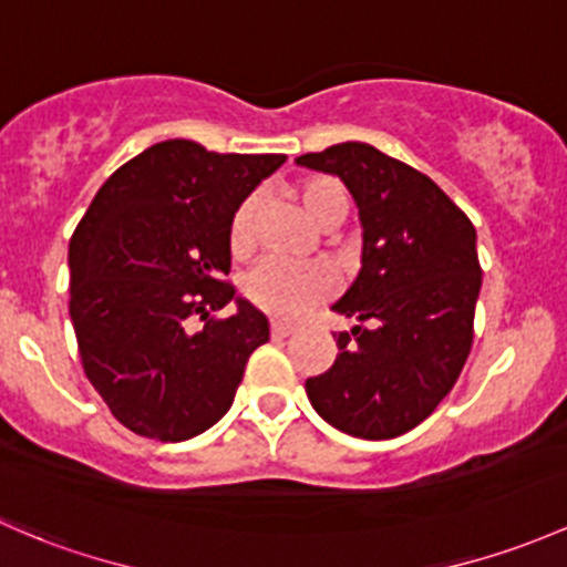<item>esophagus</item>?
Returning a JSON list of instances; mask_svg holds the SVG:
<instances>
[{
	"label": "esophagus",
	"instance_id": "esophagus-1",
	"mask_svg": "<svg viewBox=\"0 0 567 567\" xmlns=\"http://www.w3.org/2000/svg\"><path fill=\"white\" fill-rule=\"evenodd\" d=\"M296 331V326L282 323V320H271V333L274 337H290Z\"/></svg>",
	"mask_w": 567,
	"mask_h": 567
}]
</instances>
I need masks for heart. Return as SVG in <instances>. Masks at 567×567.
<instances>
[{
    "label": "heart",
    "mask_w": 567,
    "mask_h": 567,
    "mask_svg": "<svg viewBox=\"0 0 567 567\" xmlns=\"http://www.w3.org/2000/svg\"><path fill=\"white\" fill-rule=\"evenodd\" d=\"M293 198L299 200L309 223L318 228H333L348 214V189L333 176H307L293 184ZM255 244V204L244 200L230 217L228 247L234 258H247ZM333 293V277L323 266H282L260 264L244 282V296L260 312L282 320H296L315 303L326 301Z\"/></svg>",
    "instance_id": "heart-1"
}]
</instances>
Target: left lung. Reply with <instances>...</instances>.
Listing matches in <instances>:
<instances>
[{
	"mask_svg": "<svg viewBox=\"0 0 567 567\" xmlns=\"http://www.w3.org/2000/svg\"><path fill=\"white\" fill-rule=\"evenodd\" d=\"M296 163L342 178L363 228L359 279L331 307L359 326L337 333V361L303 389L339 432L399 437L449 396L473 348L475 228L432 178L369 143Z\"/></svg>",
	"mask_w": 567,
	"mask_h": 567,
	"instance_id": "left-lung-1",
	"label": "left lung"
}]
</instances>
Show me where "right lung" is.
<instances>
[{"label":"right lung","instance_id":"1","mask_svg":"<svg viewBox=\"0 0 567 567\" xmlns=\"http://www.w3.org/2000/svg\"><path fill=\"white\" fill-rule=\"evenodd\" d=\"M285 154L163 141L113 171L70 238V320L83 372L130 432L182 443L234 404L268 320L234 301L230 217ZM205 323L198 332L192 320Z\"/></svg>","mask_w":567,"mask_h":567}]
</instances>
